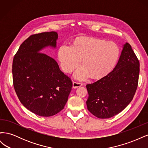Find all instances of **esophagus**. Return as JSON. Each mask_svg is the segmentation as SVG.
<instances>
[{
	"label": "esophagus",
	"mask_w": 148,
	"mask_h": 148,
	"mask_svg": "<svg viewBox=\"0 0 148 148\" xmlns=\"http://www.w3.org/2000/svg\"><path fill=\"white\" fill-rule=\"evenodd\" d=\"M83 85L82 83H80V82H73V88H78L79 86H81Z\"/></svg>",
	"instance_id": "obj_1"
}]
</instances>
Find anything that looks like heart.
Returning a JSON list of instances; mask_svg holds the SVG:
<instances>
[{
    "label": "heart",
    "mask_w": 148,
    "mask_h": 148,
    "mask_svg": "<svg viewBox=\"0 0 148 148\" xmlns=\"http://www.w3.org/2000/svg\"><path fill=\"white\" fill-rule=\"evenodd\" d=\"M120 49L112 41L90 38H80L76 40L73 46H62L58 57L62 69L71 73L79 65L75 77L79 79H86L91 75L93 78H100L113 69L118 60Z\"/></svg>",
    "instance_id": "1"
}]
</instances>
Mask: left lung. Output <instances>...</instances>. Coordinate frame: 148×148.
Instances as JSON below:
<instances>
[{
    "instance_id": "obj_1",
    "label": "left lung",
    "mask_w": 148,
    "mask_h": 148,
    "mask_svg": "<svg viewBox=\"0 0 148 148\" xmlns=\"http://www.w3.org/2000/svg\"><path fill=\"white\" fill-rule=\"evenodd\" d=\"M139 73L140 62L130 44L126 42L114 70L86 85L88 110L99 119H109L119 114L133 99Z\"/></svg>"
}]
</instances>
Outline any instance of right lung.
Instances as JSON below:
<instances>
[{
  "instance_id": "add662e5",
  "label": "right lung",
  "mask_w": 148,
  "mask_h": 148,
  "mask_svg": "<svg viewBox=\"0 0 148 148\" xmlns=\"http://www.w3.org/2000/svg\"><path fill=\"white\" fill-rule=\"evenodd\" d=\"M55 31L31 35L21 44L13 60L15 91L21 103L33 113L50 117L64 108L72 88L71 79L60 70L57 62L39 52L56 47Z\"/></svg>"
}]
</instances>
